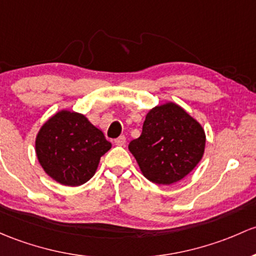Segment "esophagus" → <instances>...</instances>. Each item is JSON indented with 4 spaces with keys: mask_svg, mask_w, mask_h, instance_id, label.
<instances>
[{
    "mask_svg": "<svg viewBox=\"0 0 256 256\" xmlns=\"http://www.w3.org/2000/svg\"><path fill=\"white\" fill-rule=\"evenodd\" d=\"M115 144H118V146H124V144H126V137L125 136H120L118 137V138H115Z\"/></svg>",
    "mask_w": 256,
    "mask_h": 256,
    "instance_id": "obj_1",
    "label": "esophagus"
}]
</instances>
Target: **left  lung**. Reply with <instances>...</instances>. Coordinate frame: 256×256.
<instances>
[{
	"label": "left lung",
	"instance_id": "8db88e82",
	"mask_svg": "<svg viewBox=\"0 0 256 256\" xmlns=\"http://www.w3.org/2000/svg\"><path fill=\"white\" fill-rule=\"evenodd\" d=\"M205 144L200 124L182 108L166 103L150 110L141 136L130 142L128 150L150 182L170 185L198 166Z\"/></svg>",
	"mask_w": 256,
	"mask_h": 256
}]
</instances>
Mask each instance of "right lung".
Segmentation results:
<instances>
[{"instance_id":"1","label":"right lung","mask_w":256,"mask_h":256,"mask_svg":"<svg viewBox=\"0 0 256 256\" xmlns=\"http://www.w3.org/2000/svg\"><path fill=\"white\" fill-rule=\"evenodd\" d=\"M112 144L84 115L62 110L50 118L36 140L39 163L54 180L78 186L90 179Z\"/></svg>"}]
</instances>
